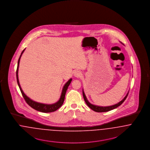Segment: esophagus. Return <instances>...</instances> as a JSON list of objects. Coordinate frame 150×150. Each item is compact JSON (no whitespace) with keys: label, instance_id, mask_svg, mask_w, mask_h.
<instances>
[{"label":"esophagus","instance_id":"1","mask_svg":"<svg viewBox=\"0 0 150 150\" xmlns=\"http://www.w3.org/2000/svg\"><path fill=\"white\" fill-rule=\"evenodd\" d=\"M74 76L76 77H80L82 76V73L79 71H76L74 72Z\"/></svg>","mask_w":150,"mask_h":150}]
</instances>
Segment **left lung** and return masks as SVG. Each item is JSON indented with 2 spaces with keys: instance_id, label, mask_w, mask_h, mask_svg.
I'll return each mask as SVG.
<instances>
[{
  "instance_id": "8db88e82",
  "label": "left lung",
  "mask_w": 150,
  "mask_h": 150,
  "mask_svg": "<svg viewBox=\"0 0 150 150\" xmlns=\"http://www.w3.org/2000/svg\"><path fill=\"white\" fill-rule=\"evenodd\" d=\"M82 93H83V98H84V100H85V102L86 103V104L88 106V107L90 108H91L92 110H93L96 112H106V111H109L111 110H113L115 108H117L118 106H119L121 104H123V103L125 101V100L126 99V98H127L128 95V93L129 92L127 93V94L126 95V96H125V98L122 100L120 101L119 103H118L117 104H116L113 105H111V106H96V105H92L89 103V101L87 100L86 96L85 95V93L83 90L82 91Z\"/></svg>"
}]
</instances>
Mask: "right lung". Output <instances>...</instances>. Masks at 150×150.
Masks as SVG:
<instances>
[{"label":"right lung","instance_id":"1","mask_svg":"<svg viewBox=\"0 0 150 150\" xmlns=\"http://www.w3.org/2000/svg\"><path fill=\"white\" fill-rule=\"evenodd\" d=\"M25 49L22 51V52L20 55V58H19L18 61V65H17V71H16V77H17V83H18V86L20 87V90H21V92L22 93V95L23 97L24 98V99L25 100L27 104L29 106H30L31 108H33V109H35L36 110L42 112H53V111H55L58 110L60 107H61V106L63 105V103H64V98H65V93H66V91L68 89V87L69 85H70V83L72 81V78H71L64 86V87L63 88V90H62V94H61L60 99L59 100L58 102L55 103V104H45L39 103H37L36 101H33V100H31L28 97H27L26 95L24 93L23 91H22L20 85L18 77V67H19V64H20V58H21V57L22 54L25 51Z\"/></svg>","mask_w":150,"mask_h":150}]
</instances>
